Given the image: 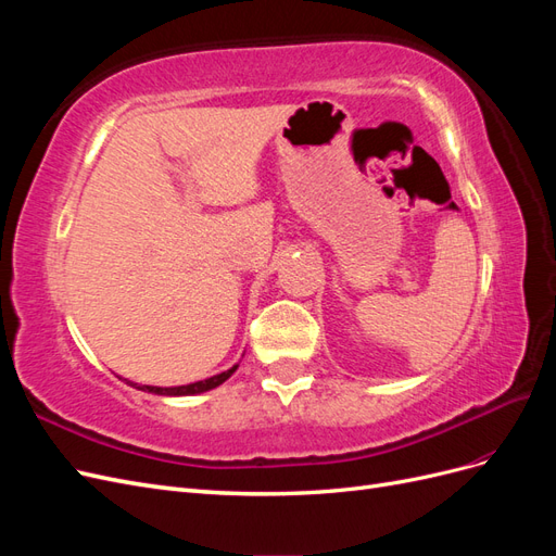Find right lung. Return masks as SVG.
<instances>
[{
    "mask_svg": "<svg viewBox=\"0 0 556 556\" xmlns=\"http://www.w3.org/2000/svg\"><path fill=\"white\" fill-rule=\"evenodd\" d=\"M237 366H231L229 371H223L217 374L213 378H206V380H199V382H190V384H178V387H155V384H137V382H129L131 387H137V390L141 392H150V394H160V396H192V394H201V392H208V390H215L217 384H223L233 371H237Z\"/></svg>",
    "mask_w": 556,
    "mask_h": 556,
    "instance_id": "right-lung-1",
    "label": "right lung"
}]
</instances>
